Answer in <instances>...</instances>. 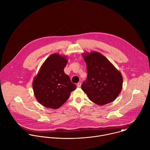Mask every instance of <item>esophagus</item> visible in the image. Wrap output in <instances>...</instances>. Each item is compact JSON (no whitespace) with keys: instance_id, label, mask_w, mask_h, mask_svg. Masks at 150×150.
Listing matches in <instances>:
<instances>
[{"instance_id":"34e87169","label":"esophagus","mask_w":150,"mask_h":150,"mask_svg":"<svg viewBox=\"0 0 150 150\" xmlns=\"http://www.w3.org/2000/svg\"><path fill=\"white\" fill-rule=\"evenodd\" d=\"M81 82H79L78 84H77V87L78 88H81Z\"/></svg>"}]
</instances>
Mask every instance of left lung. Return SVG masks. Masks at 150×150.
<instances>
[{
  "label": "left lung",
  "instance_id": "8db88e82",
  "mask_svg": "<svg viewBox=\"0 0 150 150\" xmlns=\"http://www.w3.org/2000/svg\"><path fill=\"white\" fill-rule=\"evenodd\" d=\"M88 77L81 88L94 103L103 105L120 94L123 84L121 73L105 56L97 52L85 53Z\"/></svg>",
  "mask_w": 150,
  "mask_h": 150
}]
</instances>
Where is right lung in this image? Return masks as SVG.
Returning <instances> with one entry per match:
<instances>
[{
	"label": "right lung",
	"mask_w": 150,
	"mask_h": 150,
	"mask_svg": "<svg viewBox=\"0 0 150 150\" xmlns=\"http://www.w3.org/2000/svg\"><path fill=\"white\" fill-rule=\"evenodd\" d=\"M66 56L51 54L42 65L33 80L32 87L37 101L43 106L57 109L66 102L76 86L64 71Z\"/></svg>",
	"instance_id": "obj_1"
}]
</instances>
